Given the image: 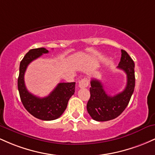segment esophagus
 <instances>
[{"label": "esophagus", "instance_id": "1", "mask_svg": "<svg viewBox=\"0 0 155 155\" xmlns=\"http://www.w3.org/2000/svg\"><path fill=\"white\" fill-rule=\"evenodd\" d=\"M78 86H79L80 88H86L87 86H88V81L87 78H83V79L79 81V83H78Z\"/></svg>", "mask_w": 155, "mask_h": 155}]
</instances>
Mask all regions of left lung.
<instances>
[{
	"label": "left lung",
	"mask_w": 155,
	"mask_h": 155,
	"mask_svg": "<svg viewBox=\"0 0 155 155\" xmlns=\"http://www.w3.org/2000/svg\"><path fill=\"white\" fill-rule=\"evenodd\" d=\"M117 68L127 74V85L119 94L110 96L106 93L102 83L97 79H91L89 100L87 103V110L94 120L105 121L118 117L129 103L135 88V64L131 57L124 50H121V60Z\"/></svg>",
	"instance_id": "1"
}]
</instances>
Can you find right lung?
<instances>
[{
  "label": "right lung",
  "instance_id": "obj_1",
  "mask_svg": "<svg viewBox=\"0 0 155 155\" xmlns=\"http://www.w3.org/2000/svg\"><path fill=\"white\" fill-rule=\"evenodd\" d=\"M48 50L44 48L31 49L26 53L20 64L17 86L20 100L25 108L34 117L44 121L58 119L67 108L68 101L74 94L75 83H60L48 97L40 98L27 90L24 74L28 64Z\"/></svg>",
  "mask_w": 155,
  "mask_h": 155
}]
</instances>
